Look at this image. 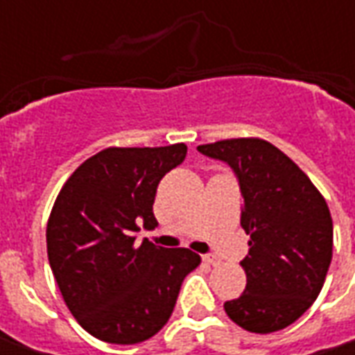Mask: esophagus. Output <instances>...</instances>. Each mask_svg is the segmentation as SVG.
I'll list each match as a JSON object with an SVG mask.
<instances>
[{
    "instance_id": "34e87169",
    "label": "esophagus",
    "mask_w": 355,
    "mask_h": 355,
    "mask_svg": "<svg viewBox=\"0 0 355 355\" xmlns=\"http://www.w3.org/2000/svg\"><path fill=\"white\" fill-rule=\"evenodd\" d=\"M203 262H207L211 266H216V264H220V259H218L216 254H205V257H203Z\"/></svg>"
}]
</instances>
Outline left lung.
Returning <instances> with one entry per match:
<instances>
[{
	"mask_svg": "<svg viewBox=\"0 0 355 355\" xmlns=\"http://www.w3.org/2000/svg\"><path fill=\"white\" fill-rule=\"evenodd\" d=\"M236 171L243 196L241 228L249 254L241 261L243 295L224 302L249 333L285 329L313 304L333 257L327 201L304 171L268 140L226 139L198 146Z\"/></svg>",
	"mask_w": 355,
	"mask_h": 355,
	"instance_id": "8db88e82",
	"label": "left lung"
}]
</instances>
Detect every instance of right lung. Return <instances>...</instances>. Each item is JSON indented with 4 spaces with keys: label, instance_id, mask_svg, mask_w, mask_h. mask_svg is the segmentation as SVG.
Segmentation results:
<instances>
[{
    "label": "right lung",
    "instance_id": "1",
    "mask_svg": "<svg viewBox=\"0 0 355 355\" xmlns=\"http://www.w3.org/2000/svg\"><path fill=\"white\" fill-rule=\"evenodd\" d=\"M186 144L110 146L73 171L47 223V254L81 327L112 344L144 343L169 321L184 277L201 257L163 249L135 232L154 228L155 190L184 162Z\"/></svg>",
    "mask_w": 355,
    "mask_h": 355
}]
</instances>
